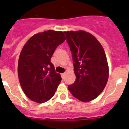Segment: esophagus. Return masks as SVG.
Returning <instances> with one entry per match:
<instances>
[{"mask_svg": "<svg viewBox=\"0 0 129 129\" xmlns=\"http://www.w3.org/2000/svg\"><path fill=\"white\" fill-rule=\"evenodd\" d=\"M65 76H66V73H62V74H61V76L62 78L63 79L65 78Z\"/></svg>", "mask_w": 129, "mask_h": 129, "instance_id": "34e87169", "label": "esophagus"}]
</instances>
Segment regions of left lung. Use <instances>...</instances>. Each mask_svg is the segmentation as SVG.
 <instances>
[{
	"instance_id": "obj_1",
	"label": "left lung",
	"mask_w": 129,
	"mask_h": 129,
	"mask_svg": "<svg viewBox=\"0 0 129 129\" xmlns=\"http://www.w3.org/2000/svg\"><path fill=\"white\" fill-rule=\"evenodd\" d=\"M76 79L68 86L75 98L90 102L98 97L108 82L109 69L104 50L94 35L84 31H65Z\"/></svg>"
}]
</instances>
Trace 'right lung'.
<instances>
[{
    "instance_id": "obj_1",
    "label": "right lung",
    "mask_w": 129,
    "mask_h": 129,
    "mask_svg": "<svg viewBox=\"0 0 129 129\" xmlns=\"http://www.w3.org/2000/svg\"><path fill=\"white\" fill-rule=\"evenodd\" d=\"M62 31H45L33 35L23 46L18 62L19 82L26 96L37 103L52 98L61 78L55 72L51 58L66 40Z\"/></svg>"
}]
</instances>
